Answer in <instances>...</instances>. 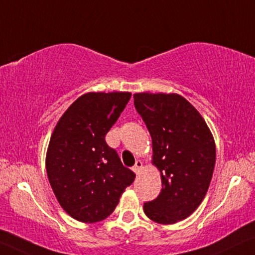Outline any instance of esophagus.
<instances>
[{
    "label": "esophagus",
    "mask_w": 255,
    "mask_h": 255,
    "mask_svg": "<svg viewBox=\"0 0 255 255\" xmlns=\"http://www.w3.org/2000/svg\"><path fill=\"white\" fill-rule=\"evenodd\" d=\"M141 168H142V162H141L140 160H137L136 162H135L134 167H133V170H134V173H135V174H138V173H140Z\"/></svg>",
    "instance_id": "obj_1"
}]
</instances>
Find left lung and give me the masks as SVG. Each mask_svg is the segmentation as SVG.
<instances>
[{"mask_svg": "<svg viewBox=\"0 0 255 255\" xmlns=\"http://www.w3.org/2000/svg\"><path fill=\"white\" fill-rule=\"evenodd\" d=\"M134 106L153 144V165L162 189L143 205L144 214L162 225L189 217L204 200L215 166L213 135L200 113L179 94L136 93Z\"/></svg>", "mask_w": 255, "mask_h": 255, "instance_id": "8db88e82", "label": "left lung"}]
</instances>
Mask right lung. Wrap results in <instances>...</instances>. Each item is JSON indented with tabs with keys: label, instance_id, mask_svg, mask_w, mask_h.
Instances as JSON below:
<instances>
[{
	"label": "right lung",
	"instance_id": "add662e5",
	"mask_svg": "<svg viewBox=\"0 0 255 255\" xmlns=\"http://www.w3.org/2000/svg\"><path fill=\"white\" fill-rule=\"evenodd\" d=\"M130 96L128 92L83 94L51 134L48 179L61 207L77 221L92 224L109 217L134 181L135 174L105 138Z\"/></svg>",
	"mask_w": 255,
	"mask_h": 255
}]
</instances>
